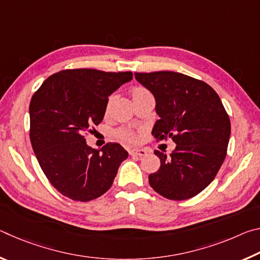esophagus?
I'll return each instance as SVG.
<instances>
[{"instance_id": "esophagus-1", "label": "esophagus", "mask_w": 260, "mask_h": 260, "mask_svg": "<svg viewBox=\"0 0 260 260\" xmlns=\"http://www.w3.org/2000/svg\"><path fill=\"white\" fill-rule=\"evenodd\" d=\"M129 155L131 156H146L147 155V150L144 149H132L129 150Z\"/></svg>"}]
</instances>
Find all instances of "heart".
Here are the masks:
<instances>
[{"mask_svg":"<svg viewBox=\"0 0 260 260\" xmlns=\"http://www.w3.org/2000/svg\"><path fill=\"white\" fill-rule=\"evenodd\" d=\"M146 91H148V90H147L144 87L136 86V87L132 88L129 93H131L132 99H134V98H136V96H139V95H141V94L146 93ZM117 136H118V138H119L120 140L125 141V142L132 143V142H135V141H136V135H135L131 129H120V131H118V132H117Z\"/></svg>","mask_w":260,"mask_h":260,"instance_id":"b5f03b06","label":"heart"}]
</instances>
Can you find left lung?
<instances>
[{
	"instance_id": "1",
	"label": "left lung",
	"mask_w": 260,
	"mask_h": 260,
	"mask_svg": "<svg viewBox=\"0 0 260 260\" xmlns=\"http://www.w3.org/2000/svg\"><path fill=\"white\" fill-rule=\"evenodd\" d=\"M156 99L155 140L177 143L170 156L155 150L160 167L149 175L153 190L172 201L196 196L213 181L227 155L231 120L208 83L172 71L135 72Z\"/></svg>"
}]
</instances>
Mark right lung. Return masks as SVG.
I'll return each mask as SVG.
<instances>
[{
	"mask_svg": "<svg viewBox=\"0 0 260 260\" xmlns=\"http://www.w3.org/2000/svg\"><path fill=\"white\" fill-rule=\"evenodd\" d=\"M132 78V72L63 70L32 96L30 143L43 173L61 195L88 202L112 186L128 152L118 143L91 149L85 138L103 120L110 94Z\"/></svg>",
	"mask_w": 260,
	"mask_h": 260,
	"instance_id": "add662e5",
	"label": "right lung"
}]
</instances>
